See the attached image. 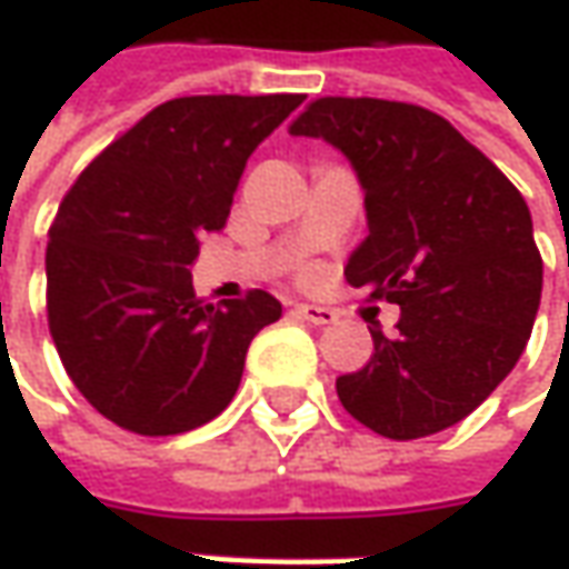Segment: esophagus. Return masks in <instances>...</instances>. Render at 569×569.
<instances>
[{
	"label": "esophagus",
	"instance_id": "34e87169",
	"mask_svg": "<svg viewBox=\"0 0 569 569\" xmlns=\"http://www.w3.org/2000/svg\"><path fill=\"white\" fill-rule=\"evenodd\" d=\"M296 315H299L302 321L318 323V327H323V323H333V321H337V311H333V308H327V305L299 302V305H296Z\"/></svg>",
	"mask_w": 569,
	"mask_h": 569
}]
</instances>
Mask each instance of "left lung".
I'll use <instances>...</instances> for the list:
<instances>
[{
    "instance_id": "8db88e82",
    "label": "left lung",
    "mask_w": 569,
    "mask_h": 569,
    "mask_svg": "<svg viewBox=\"0 0 569 569\" xmlns=\"http://www.w3.org/2000/svg\"><path fill=\"white\" fill-rule=\"evenodd\" d=\"M352 163L368 236L346 280L400 305L397 333L337 378L346 412L393 441L462 421L519 362L541 302V254L513 182L431 109L321 97L289 126Z\"/></svg>"
}]
</instances>
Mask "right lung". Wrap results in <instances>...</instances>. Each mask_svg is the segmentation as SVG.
Here are the masks:
<instances>
[{
  "mask_svg": "<svg viewBox=\"0 0 569 569\" xmlns=\"http://www.w3.org/2000/svg\"><path fill=\"white\" fill-rule=\"evenodd\" d=\"M302 93L179 97L116 138L62 198L47 246L52 343L84 400L167 438L232 402L254 333L280 321L264 289L207 305L191 264L220 232L248 157Z\"/></svg>",
  "mask_w": 569,
  "mask_h": 569,
  "instance_id": "obj_1",
  "label": "right lung"
}]
</instances>
